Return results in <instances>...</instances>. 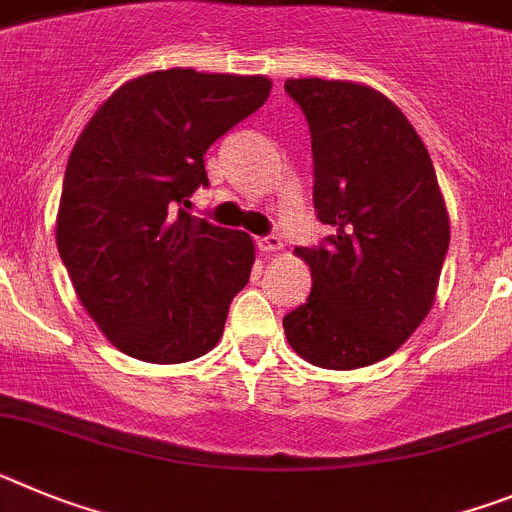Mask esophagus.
Segmentation results:
<instances>
[{
  "mask_svg": "<svg viewBox=\"0 0 512 512\" xmlns=\"http://www.w3.org/2000/svg\"><path fill=\"white\" fill-rule=\"evenodd\" d=\"M257 247H260V252H265V255H273V252L283 250V239L275 237V234H268V237L257 239Z\"/></svg>",
  "mask_w": 512,
  "mask_h": 512,
  "instance_id": "34e87169",
  "label": "esophagus"
}]
</instances>
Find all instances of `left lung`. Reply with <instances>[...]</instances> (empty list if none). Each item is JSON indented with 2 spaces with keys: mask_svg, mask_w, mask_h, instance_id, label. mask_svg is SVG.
Returning a JSON list of instances; mask_svg holds the SVG:
<instances>
[{
  "mask_svg": "<svg viewBox=\"0 0 512 512\" xmlns=\"http://www.w3.org/2000/svg\"><path fill=\"white\" fill-rule=\"evenodd\" d=\"M286 92L309 123L314 211L332 234L296 247L311 293L283 330L314 366H371L435 301L451 242L438 177L412 123L381 92L317 77L288 79Z\"/></svg>",
  "mask_w": 512,
  "mask_h": 512,
  "instance_id": "left-lung-1",
  "label": "left lung"
}]
</instances>
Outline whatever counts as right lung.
I'll return each instance as SVG.
<instances>
[{"label":"right lung","instance_id":"add662e5","mask_svg":"<svg viewBox=\"0 0 512 512\" xmlns=\"http://www.w3.org/2000/svg\"><path fill=\"white\" fill-rule=\"evenodd\" d=\"M268 95L265 77L151 71L102 102L71 149L56 244L84 309L126 355L185 363L221 340L255 244L185 208L208 188V146Z\"/></svg>","mask_w":512,"mask_h":512}]
</instances>
